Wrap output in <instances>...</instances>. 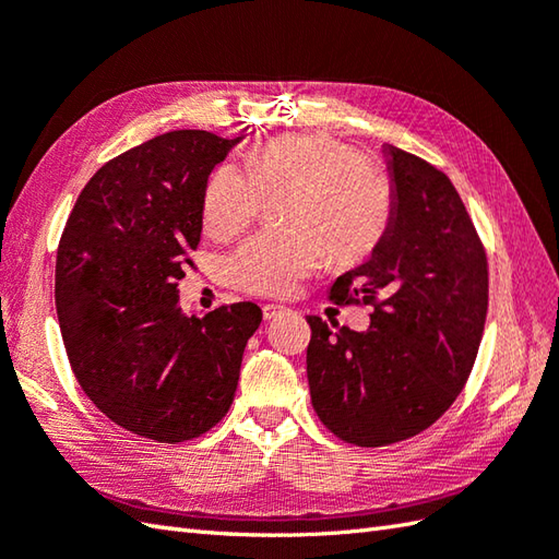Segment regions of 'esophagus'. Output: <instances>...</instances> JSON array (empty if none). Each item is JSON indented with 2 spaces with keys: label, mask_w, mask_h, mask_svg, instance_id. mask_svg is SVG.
<instances>
[{
  "label": "esophagus",
  "mask_w": 559,
  "mask_h": 559,
  "mask_svg": "<svg viewBox=\"0 0 559 559\" xmlns=\"http://www.w3.org/2000/svg\"><path fill=\"white\" fill-rule=\"evenodd\" d=\"M283 312H290V307H286V305H278V302H269V305H264V319H276V317H281Z\"/></svg>",
  "instance_id": "obj_1"
}]
</instances>
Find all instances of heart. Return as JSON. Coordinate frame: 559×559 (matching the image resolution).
<instances>
[{
	"label": "heart",
	"instance_id": "1",
	"mask_svg": "<svg viewBox=\"0 0 559 559\" xmlns=\"http://www.w3.org/2000/svg\"><path fill=\"white\" fill-rule=\"evenodd\" d=\"M288 192L283 230H261L230 257L235 288L283 298L322 264H358L389 228L394 197L386 177L358 153L324 134L273 136L247 153V170L221 163L204 192V228L216 240L240 235L264 194Z\"/></svg>",
	"mask_w": 559,
	"mask_h": 559
}]
</instances>
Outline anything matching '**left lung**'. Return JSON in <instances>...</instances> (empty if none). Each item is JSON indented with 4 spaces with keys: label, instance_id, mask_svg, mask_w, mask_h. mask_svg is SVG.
Segmentation results:
<instances>
[{
    "label": "left lung",
    "instance_id": "left-lung-1",
    "mask_svg": "<svg viewBox=\"0 0 559 559\" xmlns=\"http://www.w3.org/2000/svg\"><path fill=\"white\" fill-rule=\"evenodd\" d=\"M394 211L370 261L334 281L336 305H372L370 329L307 317V379L319 420L358 447L420 435L456 401L488 314V257L435 165L384 146Z\"/></svg>",
    "mask_w": 559,
    "mask_h": 559
}]
</instances>
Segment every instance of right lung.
I'll use <instances>...</instances> for the list:
<instances>
[{
    "instance_id": "obj_1",
    "label": "right lung",
    "mask_w": 559,
    "mask_h": 559,
    "mask_svg": "<svg viewBox=\"0 0 559 559\" xmlns=\"http://www.w3.org/2000/svg\"><path fill=\"white\" fill-rule=\"evenodd\" d=\"M240 139L180 129L124 151L83 187L57 247V319L83 394L156 442H187L228 413L261 324L254 302L185 314L177 290L209 175Z\"/></svg>"
}]
</instances>
